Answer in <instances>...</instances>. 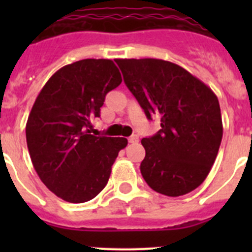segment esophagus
<instances>
[{
  "mask_svg": "<svg viewBox=\"0 0 252 252\" xmlns=\"http://www.w3.org/2000/svg\"><path fill=\"white\" fill-rule=\"evenodd\" d=\"M137 141H139V136L137 135H132V136L128 137V142L130 144H136Z\"/></svg>",
  "mask_w": 252,
  "mask_h": 252,
  "instance_id": "obj_1",
  "label": "esophagus"
}]
</instances>
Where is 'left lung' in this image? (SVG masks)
<instances>
[{"label": "left lung", "mask_w": 252, "mask_h": 252, "mask_svg": "<svg viewBox=\"0 0 252 252\" xmlns=\"http://www.w3.org/2000/svg\"><path fill=\"white\" fill-rule=\"evenodd\" d=\"M125 84L160 130L141 140L146 155L140 170L155 192L179 197L201 186L221 145L217 95L188 70L161 59H116Z\"/></svg>", "instance_id": "left-lung-1"}]
</instances>
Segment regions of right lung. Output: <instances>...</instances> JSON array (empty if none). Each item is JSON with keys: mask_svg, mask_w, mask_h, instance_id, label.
<instances>
[{"mask_svg": "<svg viewBox=\"0 0 252 252\" xmlns=\"http://www.w3.org/2000/svg\"><path fill=\"white\" fill-rule=\"evenodd\" d=\"M122 82L110 59H83L60 68L40 91L26 124L37 175L70 203L91 201L106 187L125 137L91 135L104 97Z\"/></svg>", "mask_w": 252, "mask_h": 252, "instance_id": "add662e5", "label": "right lung"}]
</instances>
